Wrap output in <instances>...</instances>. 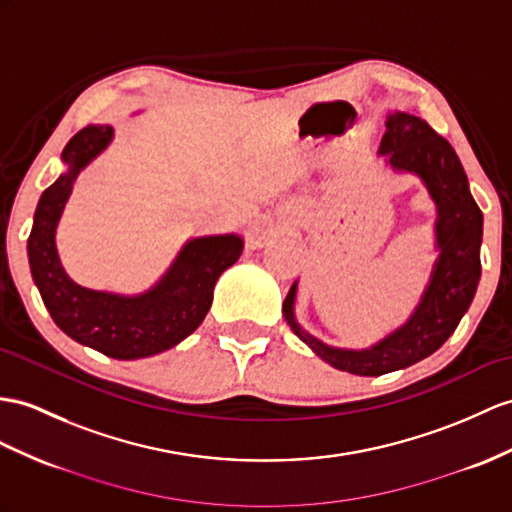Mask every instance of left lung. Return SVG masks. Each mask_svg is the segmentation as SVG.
<instances>
[{"mask_svg":"<svg viewBox=\"0 0 512 512\" xmlns=\"http://www.w3.org/2000/svg\"><path fill=\"white\" fill-rule=\"evenodd\" d=\"M384 126L378 156L395 173L419 178L436 210L434 249L439 256L419 304L402 326L363 350L328 345L299 326L295 317L297 280L282 304L284 319L299 341L334 369L356 376H382L406 369L439 350L469 310L482 273V210L471 197L467 173L454 147L410 112H389Z\"/></svg>","mask_w":512,"mask_h":512,"instance_id":"8db88e82","label":"left lung"}]
</instances>
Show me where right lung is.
Returning <instances> with one entry per match:
<instances>
[{"instance_id":"add662e5","label":"right lung","mask_w":512,"mask_h":512,"mask_svg":"<svg viewBox=\"0 0 512 512\" xmlns=\"http://www.w3.org/2000/svg\"><path fill=\"white\" fill-rule=\"evenodd\" d=\"M115 139L112 126L80 130L62 149L65 171L43 191L28 239L32 280L56 326L86 347L117 360L171 350L204 321L219 276L243 254V236L208 234L186 241L149 289L123 295L73 282L60 263L56 230L73 184Z\"/></svg>"}]
</instances>
